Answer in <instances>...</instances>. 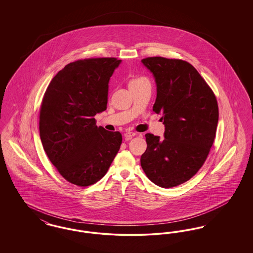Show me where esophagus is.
Returning <instances> with one entry per match:
<instances>
[{
	"mask_svg": "<svg viewBox=\"0 0 253 253\" xmlns=\"http://www.w3.org/2000/svg\"><path fill=\"white\" fill-rule=\"evenodd\" d=\"M136 133L133 132H126L124 133V137L126 140H130L132 136H134Z\"/></svg>",
	"mask_w": 253,
	"mask_h": 253,
	"instance_id": "34e87169",
	"label": "esophagus"
}]
</instances>
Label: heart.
I'll return each mask as SVG.
<instances>
[{"label": "heart", "instance_id": "obj_1", "mask_svg": "<svg viewBox=\"0 0 253 253\" xmlns=\"http://www.w3.org/2000/svg\"><path fill=\"white\" fill-rule=\"evenodd\" d=\"M139 79H141V78H138V79H135V80H132V82H134V81H137V80H139Z\"/></svg>", "mask_w": 253, "mask_h": 253}]
</instances>
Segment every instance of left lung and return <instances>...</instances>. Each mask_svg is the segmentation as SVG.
I'll return each mask as SVG.
<instances>
[{"mask_svg":"<svg viewBox=\"0 0 253 253\" xmlns=\"http://www.w3.org/2000/svg\"><path fill=\"white\" fill-rule=\"evenodd\" d=\"M157 84L153 111L162 114L164 139L146 133L140 163L147 177L161 188L191 179L213 144L218 104L212 90L185 60L151 57L141 60Z\"/></svg>","mask_w":253,"mask_h":253,"instance_id":"1","label":"left lung"}]
</instances>
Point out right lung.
<instances>
[{
  "label": "right lung",
  "mask_w": 253,
  "mask_h": 253,
  "mask_svg": "<svg viewBox=\"0 0 253 253\" xmlns=\"http://www.w3.org/2000/svg\"><path fill=\"white\" fill-rule=\"evenodd\" d=\"M121 60L84 59L71 62L52 79L40 111L43 149L61 176L80 187L101 179L117 156L122 136L96 125L105 111L109 81Z\"/></svg>",
  "instance_id": "right-lung-1"
}]
</instances>
